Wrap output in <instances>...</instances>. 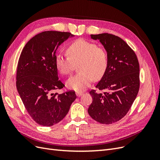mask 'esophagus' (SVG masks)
I'll use <instances>...</instances> for the list:
<instances>
[{"instance_id": "34e87169", "label": "esophagus", "mask_w": 160, "mask_h": 160, "mask_svg": "<svg viewBox=\"0 0 160 160\" xmlns=\"http://www.w3.org/2000/svg\"><path fill=\"white\" fill-rule=\"evenodd\" d=\"M75 93H76V95H77V97H80V96L82 95V94H83V92L80 91H77L75 92Z\"/></svg>"}]
</instances>
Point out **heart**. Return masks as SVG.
I'll return each instance as SVG.
<instances>
[{
    "label": "heart",
    "instance_id": "b5f03b06",
    "mask_svg": "<svg viewBox=\"0 0 160 160\" xmlns=\"http://www.w3.org/2000/svg\"><path fill=\"white\" fill-rule=\"evenodd\" d=\"M67 55L57 54L55 62L57 70L62 75H69L77 66L78 72L67 80L66 85L76 91L88 88L93 79L103 77L108 65V53L104 48L95 43L79 38L67 47Z\"/></svg>",
    "mask_w": 160,
    "mask_h": 160
}]
</instances>
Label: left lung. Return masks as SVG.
<instances>
[{
    "mask_svg": "<svg viewBox=\"0 0 160 160\" xmlns=\"http://www.w3.org/2000/svg\"><path fill=\"white\" fill-rule=\"evenodd\" d=\"M107 51L108 65L95 86L103 93L90 91L93 101L88 113L96 122L111 124L122 119L132 107L139 89V65L135 52L120 37L108 33L91 35Z\"/></svg>",
    "mask_w": 160,
    "mask_h": 160,
    "instance_id": "8db88e82",
    "label": "left lung"
}]
</instances>
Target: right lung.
I'll return each instance as SVG.
<instances>
[{
    "instance_id": "1",
    "label": "right lung",
    "mask_w": 160,
    "mask_h": 160,
    "mask_svg": "<svg viewBox=\"0 0 160 160\" xmlns=\"http://www.w3.org/2000/svg\"><path fill=\"white\" fill-rule=\"evenodd\" d=\"M72 36L68 32H40L27 42L19 57L17 91L28 114L43 126H52L61 122L77 98L73 91L53 93L65 87L58 77L56 51Z\"/></svg>"
}]
</instances>
